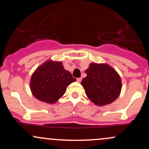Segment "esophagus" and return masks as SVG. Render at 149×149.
Instances as JSON below:
<instances>
[{"mask_svg": "<svg viewBox=\"0 0 149 149\" xmlns=\"http://www.w3.org/2000/svg\"><path fill=\"white\" fill-rule=\"evenodd\" d=\"M82 80V78H77V82H78V83H80Z\"/></svg>", "mask_w": 149, "mask_h": 149, "instance_id": "34e87169", "label": "esophagus"}]
</instances>
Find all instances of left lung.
<instances>
[{"instance_id": "8db88e82", "label": "left lung", "mask_w": 149, "mask_h": 149, "mask_svg": "<svg viewBox=\"0 0 149 149\" xmlns=\"http://www.w3.org/2000/svg\"><path fill=\"white\" fill-rule=\"evenodd\" d=\"M87 77L81 84L88 97L97 106H104L115 101L121 90L120 77L107 64L92 63L85 71Z\"/></svg>"}]
</instances>
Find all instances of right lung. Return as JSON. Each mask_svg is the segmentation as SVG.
<instances>
[{
  "instance_id": "add662e5",
  "label": "right lung",
  "mask_w": 149,
  "mask_h": 149,
  "mask_svg": "<svg viewBox=\"0 0 149 149\" xmlns=\"http://www.w3.org/2000/svg\"><path fill=\"white\" fill-rule=\"evenodd\" d=\"M76 80L61 62L47 61L32 75L31 90L38 100L53 104L63 96L66 87Z\"/></svg>"
}]
</instances>
